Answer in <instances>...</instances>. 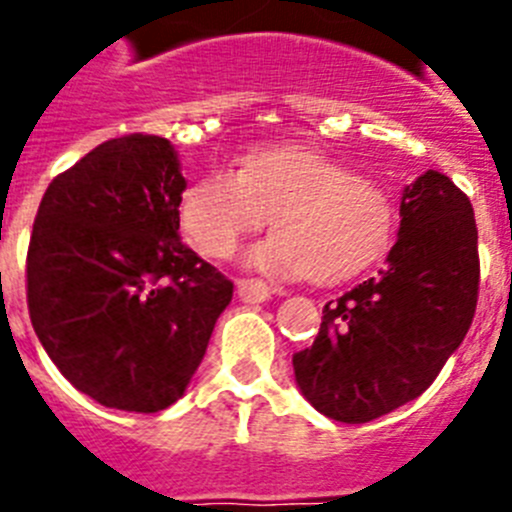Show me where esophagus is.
Masks as SVG:
<instances>
[{
  "mask_svg": "<svg viewBox=\"0 0 512 512\" xmlns=\"http://www.w3.org/2000/svg\"><path fill=\"white\" fill-rule=\"evenodd\" d=\"M271 295H274V289L266 282H261V279H241V282H238V297H241V302H246V305L266 302Z\"/></svg>",
  "mask_w": 512,
  "mask_h": 512,
  "instance_id": "1",
  "label": "esophagus"
}]
</instances>
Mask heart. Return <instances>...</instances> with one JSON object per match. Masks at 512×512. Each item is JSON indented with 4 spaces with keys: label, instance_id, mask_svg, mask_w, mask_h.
Listing matches in <instances>:
<instances>
[{
    "label": "heart",
    "instance_id": "1",
    "mask_svg": "<svg viewBox=\"0 0 512 512\" xmlns=\"http://www.w3.org/2000/svg\"><path fill=\"white\" fill-rule=\"evenodd\" d=\"M269 215L277 233L248 248L243 264L274 279L354 277L390 251L400 225L387 189L300 148L251 151L241 171L212 169L179 202L182 230L212 259L230 256Z\"/></svg>",
    "mask_w": 512,
    "mask_h": 512
}]
</instances>
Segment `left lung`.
Returning <instances> with one entry per match:
<instances>
[{
  "mask_svg": "<svg viewBox=\"0 0 512 512\" xmlns=\"http://www.w3.org/2000/svg\"><path fill=\"white\" fill-rule=\"evenodd\" d=\"M477 289L472 202L428 169L402 189L379 277L328 302L315 343L292 356L302 397L341 423H369L420 397L467 336Z\"/></svg>",
  "mask_w": 512,
  "mask_h": 512,
  "instance_id": "8db88e82",
  "label": "left lung"
}]
</instances>
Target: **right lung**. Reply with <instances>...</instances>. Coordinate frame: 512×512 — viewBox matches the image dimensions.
I'll use <instances>...</instances> for the list:
<instances>
[{
	"mask_svg": "<svg viewBox=\"0 0 512 512\" xmlns=\"http://www.w3.org/2000/svg\"><path fill=\"white\" fill-rule=\"evenodd\" d=\"M184 189L171 140L133 133L89 151L40 200L30 320L58 372L104 408L174 405L233 300V282L179 238Z\"/></svg>",
	"mask_w": 512,
	"mask_h": 512,
	"instance_id": "obj_1",
	"label": "right lung"
}]
</instances>
